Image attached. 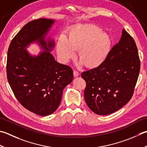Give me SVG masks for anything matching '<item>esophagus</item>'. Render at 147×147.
<instances>
[{
    "instance_id": "1",
    "label": "esophagus",
    "mask_w": 147,
    "mask_h": 147,
    "mask_svg": "<svg viewBox=\"0 0 147 147\" xmlns=\"http://www.w3.org/2000/svg\"><path fill=\"white\" fill-rule=\"evenodd\" d=\"M73 74H74V77H77V76H78V75H79V73H78V71H76V70H74V71H73Z\"/></svg>"
}]
</instances>
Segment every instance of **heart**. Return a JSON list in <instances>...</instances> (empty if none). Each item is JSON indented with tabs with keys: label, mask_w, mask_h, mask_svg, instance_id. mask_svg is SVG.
Here are the masks:
<instances>
[{
	"label": "heart",
	"mask_w": 147,
	"mask_h": 147,
	"mask_svg": "<svg viewBox=\"0 0 147 147\" xmlns=\"http://www.w3.org/2000/svg\"><path fill=\"white\" fill-rule=\"evenodd\" d=\"M111 47V39L108 34L94 25L76 26L69 32L66 39L60 37L56 48L59 57L66 62L75 56L82 64L88 68H96L101 65L108 56Z\"/></svg>",
	"instance_id": "1"
}]
</instances>
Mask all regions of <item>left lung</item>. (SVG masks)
Returning <instances> with one entry per match:
<instances>
[{
	"label": "left lung",
	"mask_w": 147,
	"mask_h": 147,
	"mask_svg": "<svg viewBox=\"0 0 147 147\" xmlns=\"http://www.w3.org/2000/svg\"><path fill=\"white\" fill-rule=\"evenodd\" d=\"M140 60L136 42L125 29L99 67L84 71L85 102L100 115L114 113L131 100L138 78Z\"/></svg>",
	"instance_id": "8db88e82"
}]
</instances>
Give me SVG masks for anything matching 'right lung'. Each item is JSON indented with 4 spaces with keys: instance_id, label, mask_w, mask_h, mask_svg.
Instances as JSON below:
<instances>
[{
    "instance_id": "right-lung-1",
    "label": "right lung",
    "mask_w": 147,
    "mask_h": 147,
    "mask_svg": "<svg viewBox=\"0 0 147 147\" xmlns=\"http://www.w3.org/2000/svg\"><path fill=\"white\" fill-rule=\"evenodd\" d=\"M53 23L45 18L27 23L12 39L7 51V78L14 96L25 108L41 116L56 111L63 90L73 79L69 66L58 63L49 52L54 41L44 40ZM34 41L45 50L36 57L25 49Z\"/></svg>"
}]
</instances>
